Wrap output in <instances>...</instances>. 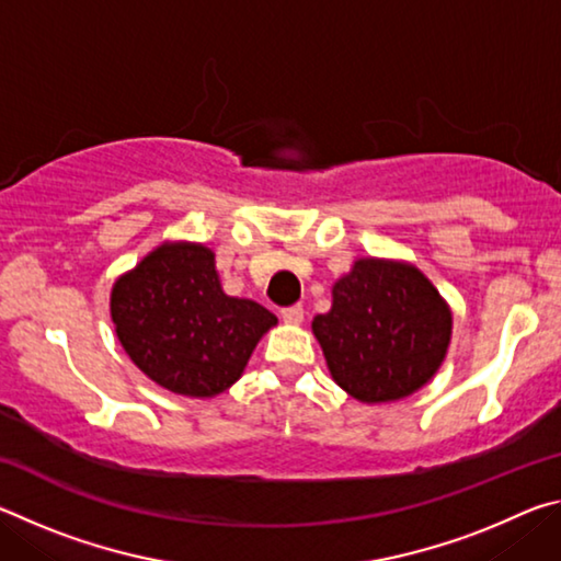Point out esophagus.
Listing matches in <instances>:
<instances>
[{
	"label": "esophagus",
	"mask_w": 561,
	"mask_h": 561,
	"mask_svg": "<svg viewBox=\"0 0 561 561\" xmlns=\"http://www.w3.org/2000/svg\"><path fill=\"white\" fill-rule=\"evenodd\" d=\"M282 321L284 324H301L304 321V309L299 307H287V309H282Z\"/></svg>",
	"instance_id": "34e87169"
}]
</instances>
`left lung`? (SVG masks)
<instances>
[{"instance_id": "left-lung-1", "label": "left lung", "mask_w": 561, "mask_h": 561, "mask_svg": "<svg viewBox=\"0 0 561 561\" xmlns=\"http://www.w3.org/2000/svg\"><path fill=\"white\" fill-rule=\"evenodd\" d=\"M311 331L336 386L360 403H393L438 374L453 311L415 264L360 257L331 287V309Z\"/></svg>"}]
</instances>
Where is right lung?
I'll return each mask as SVG.
<instances>
[{
    "mask_svg": "<svg viewBox=\"0 0 561 561\" xmlns=\"http://www.w3.org/2000/svg\"><path fill=\"white\" fill-rule=\"evenodd\" d=\"M111 321L128 358L150 381L187 398H213L240 381L277 317L225 294L203 242H160L111 289Z\"/></svg>",
    "mask_w": 561,
    "mask_h": 561,
    "instance_id": "obj_1",
    "label": "right lung"
}]
</instances>
